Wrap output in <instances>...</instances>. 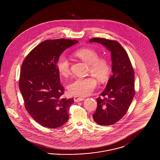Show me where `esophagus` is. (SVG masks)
I'll use <instances>...</instances> for the list:
<instances>
[{
	"instance_id": "esophagus-1",
	"label": "esophagus",
	"mask_w": 160,
	"mask_h": 160,
	"mask_svg": "<svg viewBox=\"0 0 160 160\" xmlns=\"http://www.w3.org/2000/svg\"><path fill=\"white\" fill-rule=\"evenodd\" d=\"M84 99H85V98L78 97V96H75L74 97V100L75 102H80V101H84Z\"/></svg>"
}]
</instances>
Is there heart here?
Returning a JSON list of instances; mask_svg holds the SVG:
<instances>
[{
  "instance_id": "b5f03b06",
  "label": "heart",
  "mask_w": 160,
  "mask_h": 160,
  "mask_svg": "<svg viewBox=\"0 0 160 160\" xmlns=\"http://www.w3.org/2000/svg\"><path fill=\"white\" fill-rule=\"evenodd\" d=\"M74 55L89 65V71L99 81H106L111 73V67L105 58H99L98 53L92 48H82L74 52ZM57 69L61 76H68L71 72V63L67 57L61 55L56 63ZM97 80L92 77H77L68 86L71 94L85 97L90 95L97 87Z\"/></svg>"
}]
</instances>
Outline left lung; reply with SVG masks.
Returning a JSON list of instances; mask_svg holds the SVG:
<instances>
[{"mask_svg": "<svg viewBox=\"0 0 160 160\" xmlns=\"http://www.w3.org/2000/svg\"><path fill=\"white\" fill-rule=\"evenodd\" d=\"M89 41L100 43L111 52L113 74L99 95L102 97L96 99L93 118L100 125H113L126 114L135 95L134 69L128 54L118 41L101 38Z\"/></svg>", "mask_w": 160, "mask_h": 160, "instance_id": "1", "label": "left lung"}]
</instances>
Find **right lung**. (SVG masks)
Here are the masks:
<instances>
[{"label":"right lung","mask_w":160,"mask_h":160,"mask_svg":"<svg viewBox=\"0 0 160 160\" xmlns=\"http://www.w3.org/2000/svg\"><path fill=\"white\" fill-rule=\"evenodd\" d=\"M78 42L63 38L46 40L23 61L19 88L24 106L31 117L44 127L59 128L69 119V109L74 99L62 97L65 89L56 63L64 50Z\"/></svg>","instance_id":"1"}]
</instances>
